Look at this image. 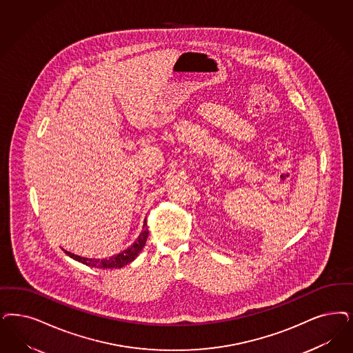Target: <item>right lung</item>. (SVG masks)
<instances>
[{
	"mask_svg": "<svg viewBox=\"0 0 353 353\" xmlns=\"http://www.w3.org/2000/svg\"><path fill=\"white\" fill-rule=\"evenodd\" d=\"M147 237H148V228H147V221L145 220L143 223V230L139 233L138 239L134 241L129 248H126L125 250H122L121 253L114 254V256H110V258H85V256H75L70 252L63 250L68 256L73 258L75 261L83 263L85 266L90 268H121L133 262L134 259L138 256V254L142 252L143 246L146 245Z\"/></svg>",
	"mask_w": 353,
	"mask_h": 353,
	"instance_id": "obj_1",
	"label": "right lung"
}]
</instances>
